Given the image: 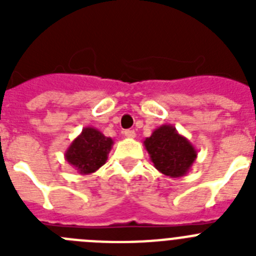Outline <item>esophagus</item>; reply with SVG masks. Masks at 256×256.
<instances>
[{"mask_svg":"<svg viewBox=\"0 0 256 256\" xmlns=\"http://www.w3.org/2000/svg\"><path fill=\"white\" fill-rule=\"evenodd\" d=\"M123 134L126 136V138H134V137H136V132H134V130H126L123 132Z\"/></svg>","mask_w":256,"mask_h":256,"instance_id":"1","label":"esophagus"}]
</instances>
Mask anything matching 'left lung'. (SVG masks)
<instances>
[{
  "label": "left lung",
  "mask_w": 256,
  "mask_h": 256,
  "mask_svg": "<svg viewBox=\"0 0 256 256\" xmlns=\"http://www.w3.org/2000/svg\"><path fill=\"white\" fill-rule=\"evenodd\" d=\"M151 162L160 173L172 178L186 176L198 158L194 144L170 124L156 128L144 141Z\"/></svg>",
  "instance_id": "8db88e82"
}]
</instances>
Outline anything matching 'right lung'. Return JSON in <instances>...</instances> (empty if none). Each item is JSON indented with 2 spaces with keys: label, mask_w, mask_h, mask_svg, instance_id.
<instances>
[{
  "label": "right lung",
  "mask_w": 256,
  "mask_h": 256,
  "mask_svg": "<svg viewBox=\"0 0 256 256\" xmlns=\"http://www.w3.org/2000/svg\"><path fill=\"white\" fill-rule=\"evenodd\" d=\"M114 141L94 126H86L65 151V159L78 173L91 174L108 160Z\"/></svg>",
  "instance_id": "1"
}]
</instances>
